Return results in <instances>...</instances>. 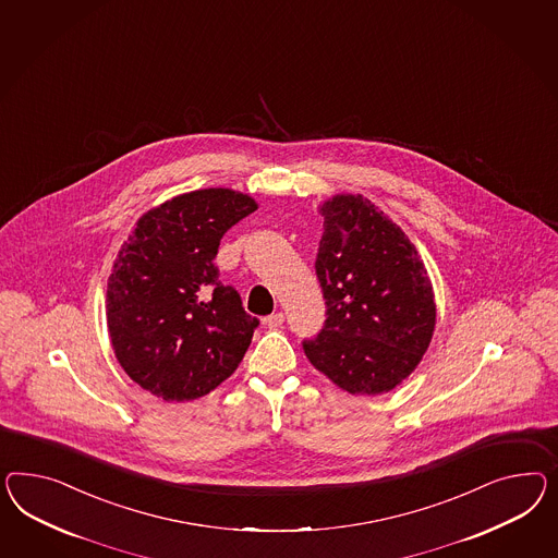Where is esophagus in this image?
Returning a JSON list of instances; mask_svg holds the SVG:
<instances>
[{
  "label": "esophagus",
  "mask_w": 558,
  "mask_h": 558,
  "mask_svg": "<svg viewBox=\"0 0 558 558\" xmlns=\"http://www.w3.org/2000/svg\"><path fill=\"white\" fill-rule=\"evenodd\" d=\"M284 318H287L284 317V313L278 311V313H271L270 317H266L264 323L268 325V329H280V327L284 325Z\"/></svg>",
  "instance_id": "esophagus-1"
}]
</instances>
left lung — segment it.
I'll list each match as a JSON object with an SVG mask.
<instances>
[{
  "label": "left lung",
  "instance_id": "obj_1",
  "mask_svg": "<svg viewBox=\"0 0 558 558\" xmlns=\"http://www.w3.org/2000/svg\"><path fill=\"white\" fill-rule=\"evenodd\" d=\"M320 213L315 270L327 320L302 349L345 392H390L430 345L433 284L404 231L369 198L332 196Z\"/></svg>",
  "mask_w": 558,
  "mask_h": 558
}]
</instances>
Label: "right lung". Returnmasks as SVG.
<instances>
[{
  "label": "right lung",
  "mask_w": 558,
  "mask_h": 558,
  "mask_svg": "<svg viewBox=\"0 0 558 558\" xmlns=\"http://www.w3.org/2000/svg\"><path fill=\"white\" fill-rule=\"evenodd\" d=\"M252 196L203 189L140 217L107 282V329L125 374L166 402L215 390L240 365L259 320L223 287L215 256Z\"/></svg>",
  "instance_id": "add662e5"
}]
</instances>
